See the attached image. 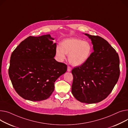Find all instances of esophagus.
Instances as JSON below:
<instances>
[{
  "mask_svg": "<svg viewBox=\"0 0 128 128\" xmlns=\"http://www.w3.org/2000/svg\"><path fill=\"white\" fill-rule=\"evenodd\" d=\"M72 70V68L70 66H68L67 67V71L68 72H70Z\"/></svg>",
  "mask_w": 128,
  "mask_h": 128,
  "instance_id": "obj_1",
  "label": "esophagus"
}]
</instances>
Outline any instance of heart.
Segmentation results:
<instances>
[{
	"mask_svg": "<svg viewBox=\"0 0 128 128\" xmlns=\"http://www.w3.org/2000/svg\"><path fill=\"white\" fill-rule=\"evenodd\" d=\"M92 52L90 42L77 38H70L62 42L60 47H57L56 55L60 61H63L66 54H68V61L73 66H80L86 63Z\"/></svg>",
	"mask_w": 128,
	"mask_h": 128,
	"instance_id": "b5f03b06",
	"label": "heart"
}]
</instances>
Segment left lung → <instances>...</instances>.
<instances>
[{"label": "left lung", "instance_id": "1", "mask_svg": "<svg viewBox=\"0 0 128 128\" xmlns=\"http://www.w3.org/2000/svg\"><path fill=\"white\" fill-rule=\"evenodd\" d=\"M85 35L91 40L94 52L86 63L72 69V92L81 102L95 104L106 99L117 82L120 58L115 49L104 38Z\"/></svg>", "mask_w": 128, "mask_h": 128}]
</instances>
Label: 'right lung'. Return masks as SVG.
<instances>
[{"instance_id":"right-lung-1","label":"right lung","mask_w":128,"mask_h":128,"mask_svg":"<svg viewBox=\"0 0 128 128\" xmlns=\"http://www.w3.org/2000/svg\"><path fill=\"white\" fill-rule=\"evenodd\" d=\"M49 34L29 36L11 54L8 75L18 94L24 99L38 101L48 98L54 82L67 70V65L57 62L56 42Z\"/></svg>"}]
</instances>
